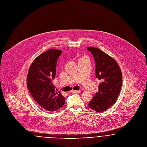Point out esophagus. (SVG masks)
<instances>
[{"mask_svg": "<svg viewBox=\"0 0 147 147\" xmlns=\"http://www.w3.org/2000/svg\"><path fill=\"white\" fill-rule=\"evenodd\" d=\"M71 93H79L81 92L80 90H72L71 91Z\"/></svg>", "mask_w": 147, "mask_h": 147, "instance_id": "obj_1", "label": "esophagus"}]
</instances>
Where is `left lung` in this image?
I'll return each mask as SVG.
<instances>
[{
  "mask_svg": "<svg viewBox=\"0 0 147 147\" xmlns=\"http://www.w3.org/2000/svg\"><path fill=\"white\" fill-rule=\"evenodd\" d=\"M96 64V77L101 81L98 92L88 103L96 112H102L114 104L122 87V72L117 62L96 47H88Z\"/></svg>",
  "mask_w": 147,
  "mask_h": 147,
  "instance_id": "obj_1",
  "label": "left lung"
}]
</instances>
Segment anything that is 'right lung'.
<instances>
[{"label": "right lung", "mask_w": 147, "mask_h": 147, "mask_svg": "<svg viewBox=\"0 0 147 147\" xmlns=\"http://www.w3.org/2000/svg\"><path fill=\"white\" fill-rule=\"evenodd\" d=\"M62 51L50 49L38 56L31 64L27 76V87L34 100L49 111L63 106L65 97L53 84L57 61Z\"/></svg>", "instance_id": "obj_1"}]
</instances>
